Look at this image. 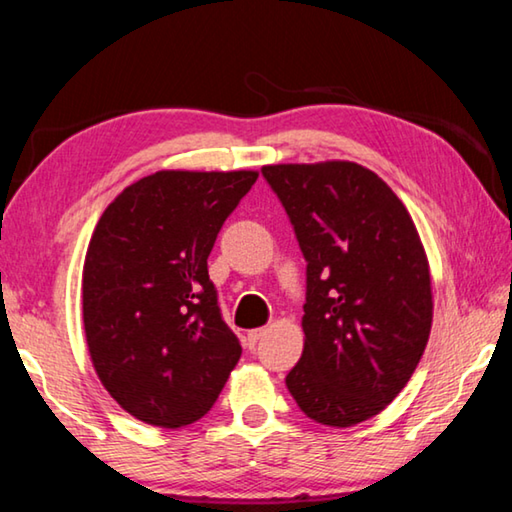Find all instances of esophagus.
Masks as SVG:
<instances>
[{
    "label": "esophagus",
    "mask_w": 512,
    "mask_h": 512,
    "mask_svg": "<svg viewBox=\"0 0 512 512\" xmlns=\"http://www.w3.org/2000/svg\"><path fill=\"white\" fill-rule=\"evenodd\" d=\"M264 328H255V330H248V342H250V346H255L259 339L264 337Z\"/></svg>",
    "instance_id": "obj_1"
}]
</instances>
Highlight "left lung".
Listing matches in <instances>:
<instances>
[{"label":"left lung","instance_id":"1","mask_svg":"<svg viewBox=\"0 0 512 512\" xmlns=\"http://www.w3.org/2000/svg\"><path fill=\"white\" fill-rule=\"evenodd\" d=\"M305 269V348L287 387L307 417L346 428L408 383L433 321L431 273L408 209L351 161L264 166Z\"/></svg>","mask_w":512,"mask_h":512}]
</instances>
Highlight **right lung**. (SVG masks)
<instances>
[{
    "instance_id": "1",
    "label": "right lung",
    "mask_w": 512,
    "mask_h": 512,
    "mask_svg": "<svg viewBox=\"0 0 512 512\" xmlns=\"http://www.w3.org/2000/svg\"><path fill=\"white\" fill-rule=\"evenodd\" d=\"M257 173L159 170L104 209L84 262V330L102 385L145 424L205 417L241 358L207 257Z\"/></svg>"
}]
</instances>
